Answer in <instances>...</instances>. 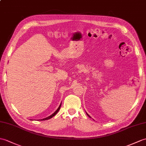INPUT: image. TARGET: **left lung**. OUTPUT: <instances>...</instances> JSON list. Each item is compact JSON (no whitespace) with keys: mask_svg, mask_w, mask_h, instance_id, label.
I'll list each match as a JSON object with an SVG mask.
<instances>
[{"mask_svg":"<svg viewBox=\"0 0 146 146\" xmlns=\"http://www.w3.org/2000/svg\"><path fill=\"white\" fill-rule=\"evenodd\" d=\"M86 114H87V115H88V116H89V117H91V116H90V115H89V114H88V113H86Z\"/></svg>","mask_w":146,"mask_h":146,"instance_id":"1","label":"left lung"}]
</instances>
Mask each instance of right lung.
Instances as JSON below:
<instances>
[{"mask_svg":"<svg viewBox=\"0 0 146 146\" xmlns=\"http://www.w3.org/2000/svg\"><path fill=\"white\" fill-rule=\"evenodd\" d=\"M61 105H62V103L60 104V105L59 106V107L58 108V109L54 112V113L52 114V115H50V116H48V117H45V118H44V119H40V121H44V120H47V119H51V118L52 117H53L54 116H55V115H56V113H58V111L60 110V107H61Z\"/></svg>","mask_w":146,"mask_h":146,"instance_id":"add662e5","label":"right lung"}]
</instances>
